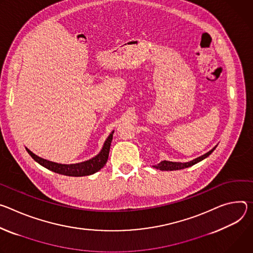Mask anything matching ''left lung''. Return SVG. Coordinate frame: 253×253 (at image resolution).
Returning <instances> with one entry per match:
<instances>
[{
	"label": "left lung",
	"instance_id": "8db88e82",
	"mask_svg": "<svg viewBox=\"0 0 253 253\" xmlns=\"http://www.w3.org/2000/svg\"><path fill=\"white\" fill-rule=\"evenodd\" d=\"M216 149V147H214L211 151H209L208 153L204 154L203 156L201 157H198L194 159L193 161H190V162H187V163H180V162H170V161H162L161 163H159L158 165L156 166H153L154 168H156V169L158 170H161V171H176V170H182V169H185V168H189L195 164H197L199 162H201L202 160H204L205 158H207L209 155L212 154V152Z\"/></svg>",
	"mask_w": 253,
	"mask_h": 253
}]
</instances>
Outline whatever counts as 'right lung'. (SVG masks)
<instances>
[{"mask_svg": "<svg viewBox=\"0 0 253 253\" xmlns=\"http://www.w3.org/2000/svg\"><path fill=\"white\" fill-rule=\"evenodd\" d=\"M112 133H114V131H112L106 138V141L104 142V145L98 155H96L94 158H92L88 161L77 163V164L64 165V164L50 162V161H47L45 159H42V158L36 156L30 150H28V149H26V150H27L28 154H29L38 164L45 167L46 169H48L52 172L65 175V176H70V177L89 176V175H92V174L98 172L101 168L106 164L107 159H108L110 144L112 141Z\"/></svg>", "mask_w": 253, "mask_h": 253, "instance_id": "right-lung-1", "label": "right lung"}]
</instances>
